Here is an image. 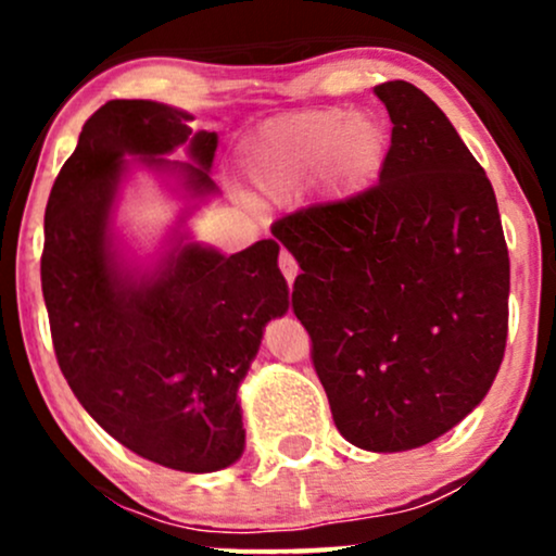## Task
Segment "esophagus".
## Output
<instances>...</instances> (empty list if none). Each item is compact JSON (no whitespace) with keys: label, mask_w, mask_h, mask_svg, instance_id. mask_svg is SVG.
Here are the masks:
<instances>
[{"label":"esophagus","mask_w":556,"mask_h":556,"mask_svg":"<svg viewBox=\"0 0 556 556\" xmlns=\"http://www.w3.org/2000/svg\"><path fill=\"white\" fill-rule=\"evenodd\" d=\"M279 269H282L285 279H287V285L295 282V277H298V261L292 258L290 253H287V251L279 253Z\"/></svg>","instance_id":"obj_1"}]
</instances>
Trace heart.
<instances>
[{"instance_id": "heart-1", "label": "heart", "mask_w": 556, "mask_h": 556, "mask_svg": "<svg viewBox=\"0 0 556 556\" xmlns=\"http://www.w3.org/2000/svg\"><path fill=\"white\" fill-rule=\"evenodd\" d=\"M334 156L350 185L368 182L387 156V132L366 114L303 112L277 119L253 140V177L264 190H285Z\"/></svg>"}]
</instances>
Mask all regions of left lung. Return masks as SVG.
Instances as JSON below:
<instances>
[{
    "label": "left lung",
    "instance_id": "1",
    "mask_svg": "<svg viewBox=\"0 0 556 556\" xmlns=\"http://www.w3.org/2000/svg\"><path fill=\"white\" fill-rule=\"evenodd\" d=\"M392 119L379 182L271 225L300 264L292 311L337 431L368 452L433 442L486 397L507 344L509 256L486 172L420 88H374Z\"/></svg>",
    "mask_w": 556,
    "mask_h": 556
}]
</instances>
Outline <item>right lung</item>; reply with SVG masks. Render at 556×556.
I'll list each match as a JSON object with an SVG mask.
<instances>
[{
	"label": "right lung",
	"instance_id": "right-lung-1",
	"mask_svg": "<svg viewBox=\"0 0 556 556\" xmlns=\"http://www.w3.org/2000/svg\"><path fill=\"white\" fill-rule=\"evenodd\" d=\"M190 119L146 99L88 117L47 203L41 290L56 363L88 416L146 460L212 473L242 455L238 387L290 298L274 240L232 256L177 240L154 271L119 261L112 208L125 156L177 172L193 198L216 193L219 138ZM180 144L193 165L161 159Z\"/></svg>",
	"mask_w": 556,
	"mask_h": 556
}]
</instances>
